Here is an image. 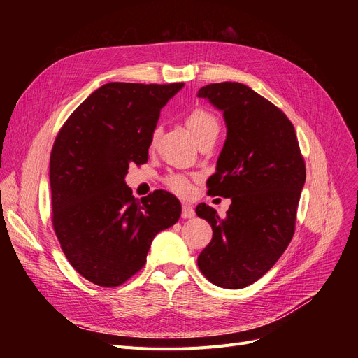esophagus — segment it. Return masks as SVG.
<instances>
[{"label":"esophagus","mask_w":358,"mask_h":358,"mask_svg":"<svg viewBox=\"0 0 358 358\" xmlns=\"http://www.w3.org/2000/svg\"><path fill=\"white\" fill-rule=\"evenodd\" d=\"M196 216V212H194V209L191 208L189 204H183L182 206V218H194Z\"/></svg>","instance_id":"1"}]
</instances>
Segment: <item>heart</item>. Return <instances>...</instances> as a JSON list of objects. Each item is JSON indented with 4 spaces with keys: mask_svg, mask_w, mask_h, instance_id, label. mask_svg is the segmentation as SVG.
Here are the masks:
<instances>
[{
    "mask_svg": "<svg viewBox=\"0 0 358 358\" xmlns=\"http://www.w3.org/2000/svg\"><path fill=\"white\" fill-rule=\"evenodd\" d=\"M187 127L192 133V136L196 137L199 143H201L206 138L216 137L220 133L218 119H216V116L213 113H210L206 109H201V107H197V109L191 110L187 115ZM167 185L171 191H175L176 194H180V196H185V194H188L191 189L189 180L182 175L169 176Z\"/></svg>",
    "mask_w": 358,
    "mask_h": 358,
    "instance_id": "obj_1",
    "label": "heart"
}]
</instances>
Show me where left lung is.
<instances>
[{
    "label": "left lung",
    "mask_w": 358,
    "mask_h": 358,
    "mask_svg": "<svg viewBox=\"0 0 358 358\" xmlns=\"http://www.w3.org/2000/svg\"><path fill=\"white\" fill-rule=\"evenodd\" d=\"M197 96L222 112L227 127L208 192L231 199L225 218L210 206H197L213 231L197 264L212 284L239 289L266 275L291 242L305 159L285 113L249 86L210 83Z\"/></svg>",
    "instance_id": "obj_1"
}]
</instances>
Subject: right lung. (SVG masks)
Wrapping results in <instances>:
<instances>
[{
	"instance_id": "add662e5",
	"label": "right lung",
	"mask_w": 358,
	"mask_h": 358,
	"mask_svg": "<svg viewBox=\"0 0 358 358\" xmlns=\"http://www.w3.org/2000/svg\"><path fill=\"white\" fill-rule=\"evenodd\" d=\"M183 83L110 82L64 124L50 154L52 224L70 264L90 282L119 287L146 263L154 237L175 225L167 191L137 200L125 176L148 161L162 107Z\"/></svg>"
}]
</instances>
